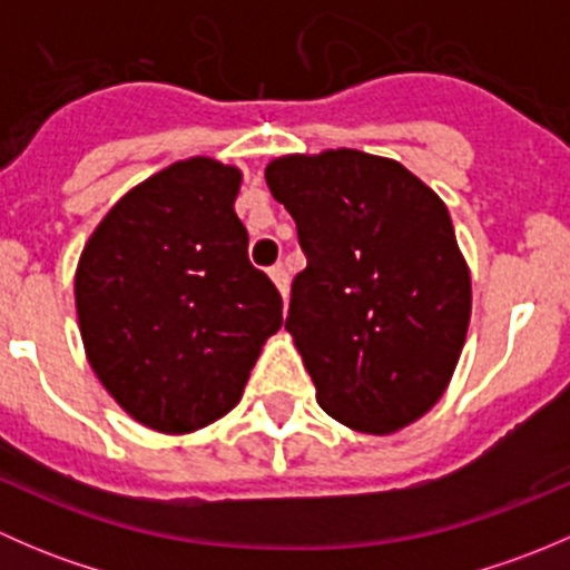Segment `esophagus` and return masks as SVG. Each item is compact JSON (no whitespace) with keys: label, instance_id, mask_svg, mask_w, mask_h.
<instances>
[{"label":"esophagus","instance_id":"esophagus-1","mask_svg":"<svg viewBox=\"0 0 570 570\" xmlns=\"http://www.w3.org/2000/svg\"><path fill=\"white\" fill-rule=\"evenodd\" d=\"M269 278H273V284L278 286L281 297H284V303H286V297H289V273H286L284 264H275V267H269Z\"/></svg>","mask_w":570,"mask_h":570}]
</instances>
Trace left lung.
Listing matches in <instances>:
<instances>
[{"label":"left lung","mask_w":570,"mask_h":570,"mask_svg":"<svg viewBox=\"0 0 570 570\" xmlns=\"http://www.w3.org/2000/svg\"><path fill=\"white\" fill-rule=\"evenodd\" d=\"M308 264L286 331L317 402L389 435L446 392L471 317V275L444 200L396 159L355 148L286 154L264 170Z\"/></svg>","instance_id":"obj_1"}]
</instances>
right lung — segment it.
Returning a JSON list of instances; mask_svg holds the SVG:
<instances>
[{
    "instance_id": "obj_1",
    "label": "right lung",
    "mask_w": 570,
    "mask_h": 570,
    "mask_svg": "<svg viewBox=\"0 0 570 570\" xmlns=\"http://www.w3.org/2000/svg\"><path fill=\"white\" fill-rule=\"evenodd\" d=\"M239 181V168L212 157L168 165L107 212L79 256L73 297L90 366L157 433L226 416L284 322L278 289L248 262Z\"/></svg>"
}]
</instances>
